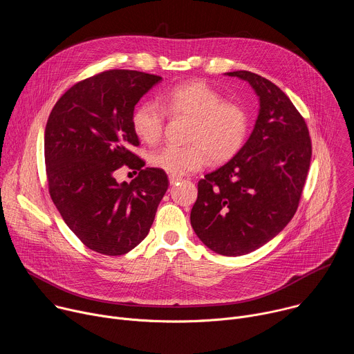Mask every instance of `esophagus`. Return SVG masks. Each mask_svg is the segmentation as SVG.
I'll return each mask as SVG.
<instances>
[{
	"instance_id": "esophagus-1",
	"label": "esophagus",
	"mask_w": 354,
	"mask_h": 354,
	"mask_svg": "<svg viewBox=\"0 0 354 354\" xmlns=\"http://www.w3.org/2000/svg\"><path fill=\"white\" fill-rule=\"evenodd\" d=\"M180 180H182V178L178 176V175H169V183H171V185H176V183L180 182Z\"/></svg>"
}]
</instances>
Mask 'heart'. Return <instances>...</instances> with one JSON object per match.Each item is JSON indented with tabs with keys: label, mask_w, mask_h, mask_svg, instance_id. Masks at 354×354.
<instances>
[{
	"label": "heart",
	"mask_w": 354,
	"mask_h": 354,
	"mask_svg": "<svg viewBox=\"0 0 354 354\" xmlns=\"http://www.w3.org/2000/svg\"><path fill=\"white\" fill-rule=\"evenodd\" d=\"M158 102H144L133 113V130L140 140L156 144L161 140L167 115L190 118L189 145L167 144L149 156V164L171 175H185L203 168L209 160L224 162L245 144L250 118L246 108L230 102L201 81L174 85L158 96Z\"/></svg>",
	"instance_id": "b5f03b06"
}]
</instances>
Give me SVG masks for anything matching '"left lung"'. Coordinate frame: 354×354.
Returning <instances> with one entry per match:
<instances>
[{"instance_id":"obj_1","label":"left lung","mask_w":354,"mask_h":354,"mask_svg":"<svg viewBox=\"0 0 354 354\" xmlns=\"http://www.w3.org/2000/svg\"><path fill=\"white\" fill-rule=\"evenodd\" d=\"M259 96V115L248 141L197 185L190 223L207 248L241 257L273 239L297 212L313 147L307 123L272 81L250 71L227 73Z\"/></svg>"}]
</instances>
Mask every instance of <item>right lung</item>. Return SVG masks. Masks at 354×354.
Segmentation results:
<instances>
[{
    "mask_svg": "<svg viewBox=\"0 0 354 354\" xmlns=\"http://www.w3.org/2000/svg\"><path fill=\"white\" fill-rule=\"evenodd\" d=\"M162 78L109 70L73 85L50 112L44 130L48 193L68 228L97 254L119 257L136 248L154 223L168 176L130 148L134 106ZM123 165L139 171L119 184Z\"/></svg>",
    "mask_w": 354,
    "mask_h": 354,
    "instance_id": "1",
    "label": "right lung"
}]
</instances>
